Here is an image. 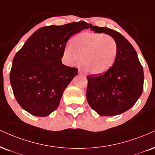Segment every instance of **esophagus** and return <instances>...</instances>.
<instances>
[{"instance_id": "34e87169", "label": "esophagus", "mask_w": 155, "mask_h": 155, "mask_svg": "<svg viewBox=\"0 0 155 155\" xmlns=\"http://www.w3.org/2000/svg\"><path fill=\"white\" fill-rule=\"evenodd\" d=\"M78 72H79V74H83V75H85V74L83 73V72L81 70H79V71H78Z\"/></svg>"}]
</instances>
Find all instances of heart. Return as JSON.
Returning a JSON list of instances; mask_svg holds the SVG:
<instances>
[{
    "label": "heart",
    "instance_id": "1",
    "mask_svg": "<svg viewBox=\"0 0 155 155\" xmlns=\"http://www.w3.org/2000/svg\"><path fill=\"white\" fill-rule=\"evenodd\" d=\"M118 45L114 38L104 33L85 31L78 34L66 47L63 57L69 65L81 62L87 72L98 75L106 72L116 62Z\"/></svg>",
    "mask_w": 155,
    "mask_h": 155
}]
</instances>
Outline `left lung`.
Segmentation results:
<instances>
[{
  "label": "left lung",
  "instance_id": "left-lung-1",
  "mask_svg": "<svg viewBox=\"0 0 155 155\" xmlns=\"http://www.w3.org/2000/svg\"><path fill=\"white\" fill-rule=\"evenodd\" d=\"M97 33L114 38L118 45L116 62L108 71L99 75H87V101L99 115L111 116L127 111L142 95L144 72L137 51L121 34L106 27L90 24Z\"/></svg>",
  "mask_w": 155,
  "mask_h": 155
}]
</instances>
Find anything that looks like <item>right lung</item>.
<instances>
[{
    "label": "right lung",
    "mask_w": 155,
    "mask_h": 155,
    "mask_svg": "<svg viewBox=\"0 0 155 155\" xmlns=\"http://www.w3.org/2000/svg\"><path fill=\"white\" fill-rule=\"evenodd\" d=\"M88 28L83 21L44 26L28 38L15 55L10 72L13 94L22 108L40 117L57 109L78 71L62 64L63 51L69 38Z\"/></svg>",
    "instance_id": "add662e5"
}]
</instances>
